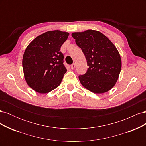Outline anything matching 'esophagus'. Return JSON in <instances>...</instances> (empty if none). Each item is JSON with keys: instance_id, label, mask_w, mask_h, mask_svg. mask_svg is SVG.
<instances>
[{"instance_id": "obj_1", "label": "esophagus", "mask_w": 146, "mask_h": 146, "mask_svg": "<svg viewBox=\"0 0 146 146\" xmlns=\"http://www.w3.org/2000/svg\"><path fill=\"white\" fill-rule=\"evenodd\" d=\"M75 68H76V64L73 63L71 66H70V69H74Z\"/></svg>"}]
</instances>
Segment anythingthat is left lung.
<instances>
[{"instance_id": "obj_1", "label": "left lung", "mask_w": 146, "mask_h": 146, "mask_svg": "<svg viewBox=\"0 0 146 146\" xmlns=\"http://www.w3.org/2000/svg\"><path fill=\"white\" fill-rule=\"evenodd\" d=\"M72 36L87 61L86 72L78 76L82 85L94 93H104L115 85L121 70V58L116 47L104 34L88 30Z\"/></svg>"}]
</instances>
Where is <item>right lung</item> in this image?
Listing matches in <instances>:
<instances>
[{
	"label": "right lung",
	"mask_w": 146,
	"mask_h": 146,
	"mask_svg": "<svg viewBox=\"0 0 146 146\" xmlns=\"http://www.w3.org/2000/svg\"><path fill=\"white\" fill-rule=\"evenodd\" d=\"M69 33L48 31L36 37L26 48L23 58L24 77L29 86L39 93L58 87L67 71L60 48Z\"/></svg>",
	"instance_id": "add662e5"
}]
</instances>
